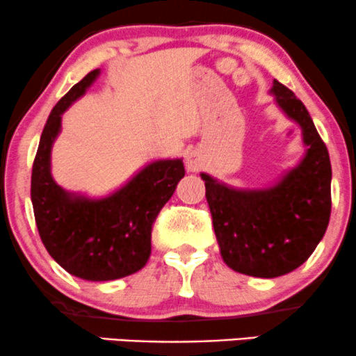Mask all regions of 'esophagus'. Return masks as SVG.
Wrapping results in <instances>:
<instances>
[{
  "label": "esophagus",
  "mask_w": 356,
  "mask_h": 356,
  "mask_svg": "<svg viewBox=\"0 0 356 356\" xmlns=\"http://www.w3.org/2000/svg\"><path fill=\"white\" fill-rule=\"evenodd\" d=\"M202 165H204V161L201 154L195 152V150L186 157V167L187 170H191V172H197V170L202 169Z\"/></svg>",
  "instance_id": "1"
}]
</instances>
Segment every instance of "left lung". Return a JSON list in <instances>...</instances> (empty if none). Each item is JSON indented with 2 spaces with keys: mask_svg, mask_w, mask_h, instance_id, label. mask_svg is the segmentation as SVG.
Returning a JSON list of instances; mask_svg holds the SVG:
<instances>
[{
  "mask_svg": "<svg viewBox=\"0 0 356 356\" xmlns=\"http://www.w3.org/2000/svg\"><path fill=\"white\" fill-rule=\"evenodd\" d=\"M283 112L301 127L305 157L273 186L236 189L201 174L224 263L256 277L295 271L325 236L332 212V164L328 149L295 93L273 81Z\"/></svg>",
  "mask_w": 356,
  "mask_h": 356,
  "instance_id": "left-lung-1",
  "label": "left lung"
}]
</instances>
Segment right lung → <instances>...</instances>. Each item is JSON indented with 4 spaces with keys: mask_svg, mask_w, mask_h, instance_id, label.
Returning <instances> with one entry per match:
<instances>
[{
    "mask_svg": "<svg viewBox=\"0 0 356 356\" xmlns=\"http://www.w3.org/2000/svg\"><path fill=\"white\" fill-rule=\"evenodd\" d=\"M99 75L100 70L90 72L53 107L31 172V202L44 248L65 271L87 281L118 280L145 266L154 220L186 174L182 159L154 161L100 199L73 194L55 182L51 147L61 115Z\"/></svg>",
    "mask_w": 356,
    "mask_h": 356,
    "instance_id": "right-lung-1",
    "label": "right lung"
}]
</instances>
